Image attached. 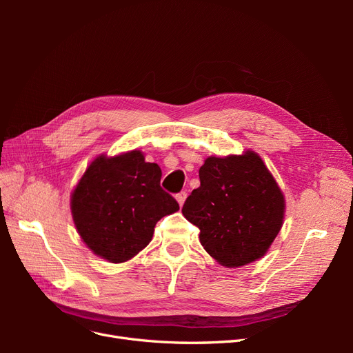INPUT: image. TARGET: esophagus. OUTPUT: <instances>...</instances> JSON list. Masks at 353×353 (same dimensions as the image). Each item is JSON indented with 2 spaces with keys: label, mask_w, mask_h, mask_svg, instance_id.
<instances>
[{
  "label": "esophagus",
  "mask_w": 353,
  "mask_h": 353,
  "mask_svg": "<svg viewBox=\"0 0 353 353\" xmlns=\"http://www.w3.org/2000/svg\"><path fill=\"white\" fill-rule=\"evenodd\" d=\"M175 197H176V200L179 203V206H183L185 199H187V193H185V191H181V193H178Z\"/></svg>",
  "instance_id": "esophagus-1"
}]
</instances>
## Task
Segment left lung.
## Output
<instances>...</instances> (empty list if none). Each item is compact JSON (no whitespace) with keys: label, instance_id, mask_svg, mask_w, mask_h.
I'll return each mask as SVG.
<instances>
[{"label":"left lung","instance_id":"left-lung-1","mask_svg":"<svg viewBox=\"0 0 353 353\" xmlns=\"http://www.w3.org/2000/svg\"><path fill=\"white\" fill-rule=\"evenodd\" d=\"M199 176L183 215L200 230L205 250L228 268L262 258L284 218L283 193L262 159L253 152L208 157Z\"/></svg>","mask_w":353,"mask_h":353}]
</instances>
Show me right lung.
<instances>
[{"label":"right lung","mask_w":353,"mask_h":353,"mask_svg":"<svg viewBox=\"0 0 353 353\" xmlns=\"http://www.w3.org/2000/svg\"><path fill=\"white\" fill-rule=\"evenodd\" d=\"M162 170L141 152L100 156L72 194V216L81 239L113 263L131 259L150 243L159 219L179 209L160 187Z\"/></svg>","instance_id":"obj_1"}]
</instances>
